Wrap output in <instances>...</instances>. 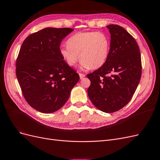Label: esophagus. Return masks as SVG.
<instances>
[{
    "mask_svg": "<svg viewBox=\"0 0 160 160\" xmlns=\"http://www.w3.org/2000/svg\"><path fill=\"white\" fill-rule=\"evenodd\" d=\"M79 77H80V79H83V77H85V75L83 73H79Z\"/></svg>",
    "mask_w": 160,
    "mask_h": 160,
    "instance_id": "esophagus-1",
    "label": "esophagus"
}]
</instances>
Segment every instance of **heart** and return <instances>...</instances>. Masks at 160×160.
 Masks as SVG:
<instances>
[{
    "mask_svg": "<svg viewBox=\"0 0 160 160\" xmlns=\"http://www.w3.org/2000/svg\"><path fill=\"white\" fill-rule=\"evenodd\" d=\"M67 47L60 48V54L67 65L81 61L83 69H97L107 61L111 49L109 36L104 32H79L67 40Z\"/></svg>",
    "mask_w": 160,
    "mask_h": 160,
    "instance_id": "heart-1",
    "label": "heart"
}]
</instances>
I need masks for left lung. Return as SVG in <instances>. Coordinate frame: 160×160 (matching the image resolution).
<instances>
[{
  "mask_svg": "<svg viewBox=\"0 0 160 160\" xmlns=\"http://www.w3.org/2000/svg\"><path fill=\"white\" fill-rule=\"evenodd\" d=\"M111 49L105 63L89 73L88 96L95 107L113 113L126 105L136 90L142 76V60L134 38L118 25L107 26Z\"/></svg>",
  "mask_w": 160,
  "mask_h": 160,
  "instance_id": "left-lung-1",
  "label": "left lung"
}]
</instances>
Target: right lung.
Segmentation results:
<instances>
[{
	"instance_id": "obj_1",
	"label": "right lung",
	"mask_w": 160,
	"mask_h": 160,
	"mask_svg": "<svg viewBox=\"0 0 160 160\" xmlns=\"http://www.w3.org/2000/svg\"><path fill=\"white\" fill-rule=\"evenodd\" d=\"M73 29L47 27L28 36L16 62L22 95L32 108L44 113L59 110L79 80L60 54V45Z\"/></svg>"
}]
</instances>
